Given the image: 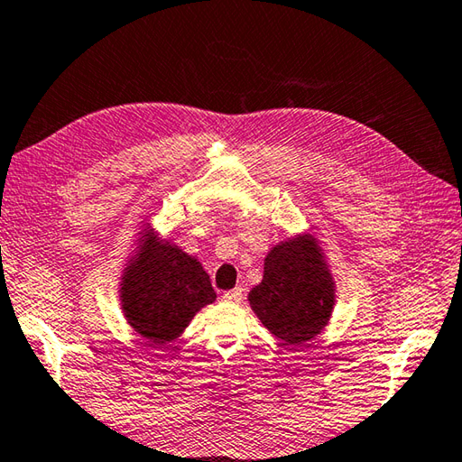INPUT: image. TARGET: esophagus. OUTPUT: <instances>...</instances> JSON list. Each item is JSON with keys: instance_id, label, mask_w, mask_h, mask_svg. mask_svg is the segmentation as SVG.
I'll return each mask as SVG.
<instances>
[{"instance_id": "obj_1", "label": "esophagus", "mask_w": 462, "mask_h": 462, "mask_svg": "<svg viewBox=\"0 0 462 462\" xmlns=\"http://www.w3.org/2000/svg\"><path fill=\"white\" fill-rule=\"evenodd\" d=\"M222 300L224 302H230V304H238L242 300V288H234V291H228L222 294Z\"/></svg>"}]
</instances>
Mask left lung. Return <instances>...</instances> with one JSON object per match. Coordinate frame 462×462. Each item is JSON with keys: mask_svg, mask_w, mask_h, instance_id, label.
<instances>
[{"mask_svg": "<svg viewBox=\"0 0 462 462\" xmlns=\"http://www.w3.org/2000/svg\"><path fill=\"white\" fill-rule=\"evenodd\" d=\"M334 296L337 288L320 244L304 232L268 252L264 276L248 292V302L276 338L300 346L328 324Z\"/></svg>", "mask_w": 462, "mask_h": 462, "instance_id": "1", "label": "left lung"}]
</instances>
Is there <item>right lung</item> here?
<instances>
[{
  "mask_svg": "<svg viewBox=\"0 0 462 462\" xmlns=\"http://www.w3.org/2000/svg\"><path fill=\"white\" fill-rule=\"evenodd\" d=\"M120 282L122 312L130 327L153 346H164L186 330L198 310L216 300L200 262L160 240L150 222L142 226Z\"/></svg>",
  "mask_w": 462,
  "mask_h": 462,
  "instance_id": "add662e5",
  "label": "right lung"
}]
</instances>
